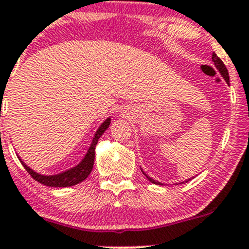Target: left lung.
I'll return each instance as SVG.
<instances>
[{"label": "left lung", "mask_w": 249, "mask_h": 249, "mask_svg": "<svg viewBox=\"0 0 249 249\" xmlns=\"http://www.w3.org/2000/svg\"><path fill=\"white\" fill-rule=\"evenodd\" d=\"M213 64H215V66L217 67V70H219L220 71V73H221L222 76H224V78L225 80H226V82H229V71H227V69H226V66H225V64L224 62H222V60L220 59L219 56H217V55L215 54V53H213ZM143 173V172H142ZM145 174V173H143ZM146 177H147V179L150 180V182H152V183H155V184H160L159 182H156V180H153L152 178H150L147 176V174H145Z\"/></svg>", "instance_id": "8db88e82"}]
</instances>
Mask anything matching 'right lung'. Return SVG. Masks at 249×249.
Listing matches in <instances>:
<instances>
[{"label":"right lung","mask_w":249,"mask_h":249,"mask_svg":"<svg viewBox=\"0 0 249 249\" xmlns=\"http://www.w3.org/2000/svg\"><path fill=\"white\" fill-rule=\"evenodd\" d=\"M109 124H110V119H107L103 124L101 125L98 130H97L96 135L93 138L92 145H90L89 150H88L87 155L83 159V161L81 162L78 166H76L75 168H71L69 171L64 172V173L56 174V176H41V174H38L36 172L32 171L29 167L25 163L22 164L24 166V168L27 169L28 173L32 176L33 179H36V182L41 183L44 185H48V187H71V185H76L80 182L85 180L86 178L89 176V173L92 172L93 163H94V148H96L97 142H98L99 138L103 135V132L106 131L109 127ZM20 160V159H19Z\"/></svg>","instance_id":"obj_1"}]
</instances>
